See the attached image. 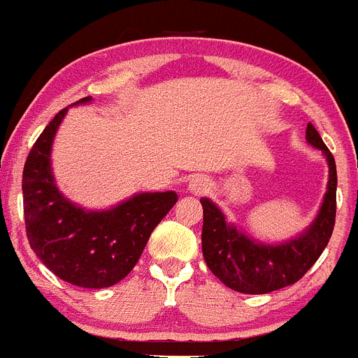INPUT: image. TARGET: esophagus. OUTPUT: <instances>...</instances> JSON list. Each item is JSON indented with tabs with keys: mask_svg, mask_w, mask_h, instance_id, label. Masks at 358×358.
Returning <instances> with one entry per match:
<instances>
[{
	"mask_svg": "<svg viewBox=\"0 0 358 358\" xmlns=\"http://www.w3.org/2000/svg\"><path fill=\"white\" fill-rule=\"evenodd\" d=\"M206 189H208V182H206V178H203V176H194V178L189 182V190L190 192H194V194L206 192Z\"/></svg>",
	"mask_w": 358,
	"mask_h": 358,
	"instance_id": "34e87169",
	"label": "esophagus"
}]
</instances>
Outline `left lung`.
<instances>
[{"mask_svg":"<svg viewBox=\"0 0 358 358\" xmlns=\"http://www.w3.org/2000/svg\"><path fill=\"white\" fill-rule=\"evenodd\" d=\"M306 139L322 150L329 162V183L322 208L313 224L285 243H259L228 222L224 213L208 198L203 205V256L213 275L228 288L249 295H263L295 285L322 256L336 224V160L313 123Z\"/></svg>","mask_w":358,"mask_h":358,"instance_id":"1","label":"left lung"}]
</instances>
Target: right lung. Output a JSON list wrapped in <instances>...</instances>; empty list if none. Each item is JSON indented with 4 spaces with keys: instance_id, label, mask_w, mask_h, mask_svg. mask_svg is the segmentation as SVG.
Wrapping results in <instances>:
<instances>
[{
    "instance_id": "right-lung-1",
    "label": "right lung",
    "mask_w": 358,
    "mask_h": 358,
    "mask_svg": "<svg viewBox=\"0 0 358 358\" xmlns=\"http://www.w3.org/2000/svg\"><path fill=\"white\" fill-rule=\"evenodd\" d=\"M85 96L76 103H86ZM69 108L43 129L22 171L26 235L40 262L55 275L81 288H109L129 275L146 242L178 201L173 190L141 192L111 210H85L58 190L51 146Z\"/></svg>"
}]
</instances>
